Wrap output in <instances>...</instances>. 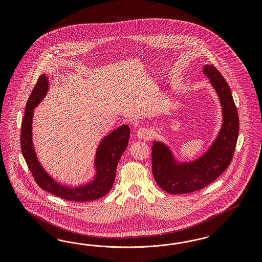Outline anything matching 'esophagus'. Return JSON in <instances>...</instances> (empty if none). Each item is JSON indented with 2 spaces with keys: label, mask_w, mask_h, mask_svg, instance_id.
<instances>
[{
  "label": "esophagus",
  "mask_w": 262,
  "mask_h": 262,
  "mask_svg": "<svg viewBox=\"0 0 262 262\" xmlns=\"http://www.w3.org/2000/svg\"><path fill=\"white\" fill-rule=\"evenodd\" d=\"M151 133L146 127H141L136 132V136L140 139H145L148 140L151 138Z\"/></svg>",
  "instance_id": "esophagus-1"
}]
</instances>
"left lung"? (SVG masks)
I'll list each match as a JSON object with an SVG mask.
<instances>
[{"label": "left lung", "mask_w": 262, "mask_h": 262, "mask_svg": "<svg viewBox=\"0 0 262 262\" xmlns=\"http://www.w3.org/2000/svg\"><path fill=\"white\" fill-rule=\"evenodd\" d=\"M204 73L209 78L221 102L222 128L209 150L200 159L187 163H177L167 146L154 142L152 174L159 187L170 194L191 193L214 182L230 165L236 147L239 118L230 86L213 65H206Z\"/></svg>", "instance_id": "left-lung-1"}]
</instances>
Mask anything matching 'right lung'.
<instances>
[{
	"label": "right lung",
	"mask_w": 262,
	"mask_h": 262,
	"mask_svg": "<svg viewBox=\"0 0 262 262\" xmlns=\"http://www.w3.org/2000/svg\"><path fill=\"white\" fill-rule=\"evenodd\" d=\"M49 89L48 78L41 75L26 104L21 127V150L34 181L43 190L56 197L73 202H89L102 198L111 190L116 174V168L122 154L127 149L129 127L123 125L105 136L100 143L96 155V177L91 183L79 187L64 186L56 183L45 172L37 160L32 139L33 108L43 100Z\"/></svg>",
	"instance_id": "obj_1"
}]
</instances>
